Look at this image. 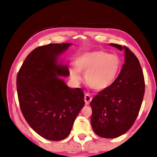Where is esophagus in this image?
<instances>
[{
  "label": "esophagus",
  "mask_w": 157,
  "mask_h": 157,
  "mask_svg": "<svg viewBox=\"0 0 157 157\" xmlns=\"http://www.w3.org/2000/svg\"><path fill=\"white\" fill-rule=\"evenodd\" d=\"M92 100V97L91 96L89 93H86V94L84 95V101L86 105H89Z\"/></svg>",
  "instance_id": "1"
}]
</instances>
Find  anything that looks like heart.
<instances>
[{"mask_svg": "<svg viewBox=\"0 0 157 157\" xmlns=\"http://www.w3.org/2000/svg\"><path fill=\"white\" fill-rule=\"evenodd\" d=\"M121 67L119 57L103 50L84 53L77 58L75 66H71L70 75L73 81L82 79L85 74L87 84L92 89L101 91L108 89L116 80Z\"/></svg>", "mask_w": 157, "mask_h": 157, "instance_id": "1", "label": "heart"}]
</instances>
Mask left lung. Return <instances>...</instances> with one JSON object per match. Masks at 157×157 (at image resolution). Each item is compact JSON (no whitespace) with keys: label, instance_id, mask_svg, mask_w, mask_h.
<instances>
[{"label":"left lung","instance_id":"left-lung-1","mask_svg":"<svg viewBox=\"0 0 157 157\" xmlns=\"http://www.w3.org/2000/svg\"><path fill=\"white\" fill-rule=\"evenodd\" d=\"M125 50L124 63L111 86L93 98L91 126L98 136L113 139L131 128L139 115L145 94V79L138 58L128 48L110 44Z\"/></svg>","mask_w":157,"mask_h":157}]
</instances>
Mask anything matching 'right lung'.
<instances>
[{
	"instance_id": "obj_1",
	"label": "right lung",
	"mask_w": 157,
	"mask_h": 157,
	"mask_svg": "<svg viewBox=\"0 0 157 157\" xmlns=\"http://www.w3.org/2000/svg\"><path fill=\"white\" fill-rule=\"evenodd\" d=\"M71 44H50L29 54L17 77L18 102L32 129L44 139L60 140L71 133L85 104L80 88L66 86L58 76H68L67 66L58 65V55Z\"/></svg>"
}]
</instances>
